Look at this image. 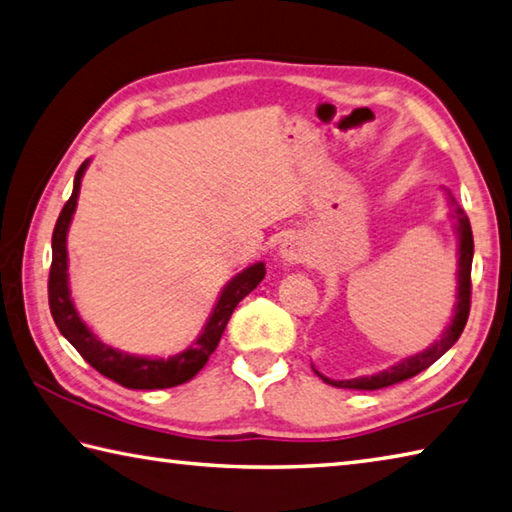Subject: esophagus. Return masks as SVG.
Segmentation results:
<instances>
[{
  "label": "esophagus",
  "instance_id": "34e87169",
  "mask_svg": "<svg viewBox=\"0 0 512 512\" xmlns=\"http://www.w3.org/2000/svg\"><path fill=\"white\" fill-rule=\"evenodd\" d=\"M278 254H281V258L285 260V263L296 265V263H303V260L307 258V247H305V243L298 236H287L283 243H281V249H278Z\"/></svg>",
  "mask_w": 512,
  "mask_h": 512
}]
</instances>
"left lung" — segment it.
Here are the masks:
<instances>
[{
  "instance_id": "obj_1",
  "label": "left lung",
  "mask_w": 512,
  "mask_h": 512,
  "mask_svg": "<svg viewBox=\"0 0 512 512\" xmlns=\"http://www.w3.org/2000/svg\"><path fill=\"white\" fill-rule=\"evenodd\" d=\"M450 205H452V218L457 220V234H459V272H457V303H455V316H452V323L446 327L441 339L430 345L428 350H423L414 356H408L401 363L394 365L390 370H383L379 374L372 376H359V379H347V381H334L327 379L321 372H316L325 383L334 385V388H350V390H381L388 388V385L401 383L406 379H412L419 372L430 368L439 356L446 354L452 345L457 343V339L464 332L468 314H470V269H472V252H475V243H472V229H470V220L464 214V209L457 205V200L450 196Z\"/></svg>"
}]
</instances>
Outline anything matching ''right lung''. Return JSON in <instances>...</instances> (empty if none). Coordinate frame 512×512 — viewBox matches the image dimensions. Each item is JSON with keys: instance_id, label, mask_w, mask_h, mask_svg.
<instances>
[{"instance_id": "add662e5", "label": "right lung", "mask_w": 512, "mask_h": 512, "mask_svg": "<svg viewBox=\"0 0 512 512\" xmlns=\"http://www.w3.org/2000/svg\"><path fill=\"white\" fill-rule=\"evenodd\" d=\"M86 167H89V160L82 162V167L77 169L73 194L66 200V205L62 207L60 218H57L53 229V260L51 274H48V305H51V314L57 330H60L64 339L80 352L82 359L89 363L91 368L98 370L106 379L124 385V388L162 390L187 383L205 368L209 356L214 354L220 343V336H223L229 318L236 310V305L265 278V265H249L238 276L231 278L223 292H220V298L214 312L209 316L205 330H202V334L189 350L176 356H169V359H147V356H133L127 352L113 350L111 345H104L98 336L82 323V318L77 314L71 301L69 274H66V269H69L66 234H69L71 218L75 214L77 196H80V185Z\"/></svg>"}]
</instances>
